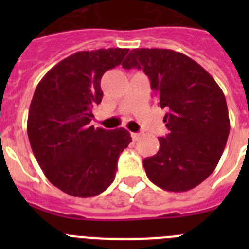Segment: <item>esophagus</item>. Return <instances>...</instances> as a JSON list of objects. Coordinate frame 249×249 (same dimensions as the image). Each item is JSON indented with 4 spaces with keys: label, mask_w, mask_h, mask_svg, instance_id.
<instances>
[{
    "label": "esophagus",
    "mask_w": 249,
    "mask_h": 249,
    "mask_svg": "<svg viewBox=\"0 0 249 249\" xmlns=\"http://www.w3.org/2000/svg\"><path fill=\"white\" fill-rule=\"evenodd\" d=\"M132 138H133V141H137V140H140V137H141V133H132Z\"/></svg>",
    "instance_id": "esophagus-1"
}]
</instances>
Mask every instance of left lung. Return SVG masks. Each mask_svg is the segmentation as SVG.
<instances>
[{
  "label": "left lung",
  "mask_w": 249,
  "mask_h": 249,
  "mask_svg": "<svg viewBox=\"0 0 249 249\" xmlns=\"http://www.w3.org/2000/svg\"><path fill=\"white\" fill-rule=\"evenodd\" d=\"M123 68L142 70L151 81L168 135L160 137V149L144 158L152 183L171 192L192 190L218 164L230 135L226 97L202 66L172 50L136 48Z\"/></svg>",
  "instance_id": "1"
}]
</instances>
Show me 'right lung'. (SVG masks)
<instances>
[{
	"mask_svg": "<svg viewBox=\"0 0 249 249\" xmlns=\"http://www.w3.org/2000/svg\"><path fill=\"white\" fill-rule=\"evenodd\" d=\"M128 48L81 51L45 74L31 101L27 133L31 148L51 183L87 198L107 190L118 157L132 142L123 128H94L92 111L103 97L101 78L121 65Z\"/></svg>",
	"mask_w": 249,
	"mask_h": 249,
	"instance_id": "right-lung-1",
	"label": "right lung"
}]
</instances>
